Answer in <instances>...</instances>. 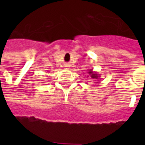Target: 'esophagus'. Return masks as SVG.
<instances>
[{
    "mask_svg": "<svg viewBox=\"0 0 145 145\" xmlns=\"http://www.w3.org/2000/svg\"><path fill=\"white\" fill-rule=\"evenodd\" d=\"M65 67H67V66H65Z\"/></svg>",
    "mask_w": 145,
    "mask_h": 145,
    "instance_id": "esophagus-1",
    "label": "esophagus"
}]
</instances>
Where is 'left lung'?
<instances>
[{
    "label": "left lung",
    "instance_id": "1",
    "mask_svg": "<svg viewBox=\"0 0 145 145\" xmlns=\"http://www.w3.org/2000/svg\"><path fill=\"white\" fill-rule=\"evenodd\" d=\"M87 73H88L90 75V77L93 80H98L99 79V77H99V74H98L96 72L93 71L92 69H89V70L87 71Z\"/></svg>",
    "mask_w": 145,
    "mask_h": 145
}]
</instances>
